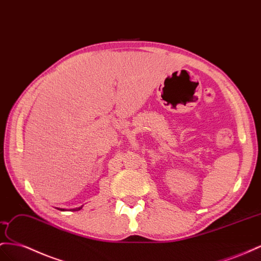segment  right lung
<instances>
[{
  "label": "right lung",
  "mask_w": 261,
  "mask_h": 261,
  "mask_svg": "<svg viewBox=\"0 0 261 261\" xmlns=\"http://www.w3.org/2000/svg\"><path fill=\"white\" fill-rule=\"evenodd\" d=\"M82 208H83V206H80V207H77V208H73L72 211H79V210H82ZM61 211H65V210L61 208Z\"/></svg>",
  "instance_id": "1"
}]
</instances>
